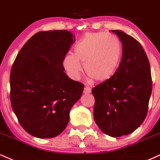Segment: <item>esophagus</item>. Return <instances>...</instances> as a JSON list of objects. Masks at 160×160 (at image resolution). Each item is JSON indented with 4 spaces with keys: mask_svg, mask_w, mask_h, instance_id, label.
Returning a JSON list of instances; mask_svg holds the SVG:
<instances>
[{
    "mask_svg": "<svg viewBox=\"0 0 160 160\" xmlns=\"http://www.w3.org/2000/svg\"><path fill=\"white\" fill-rule=\"evenodd\" d=\"M84 93H91V89L90 87H85L84 88Z\"/></svg>",
    "mask_w": 160,
    "mask_h": 160,
    "instance_id": "1",
    "label": "esophagus"
}]
</instances>
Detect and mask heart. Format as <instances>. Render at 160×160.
Listing matches in <instances>:
<instances>
[{"label": "heart", "instance_id": "1", "mask_svg": "<svg viewBox=\"0 0 160 160\" xmlns=\"http://www.w3.org/2000/svg\"><path fill=\"white\" fill-rule=\"evenodd\" d=\"M74 52L65 56L63 66L75 79L80 77L82 62L88 76L97 82H106L117 72L122 58L121 41L105 32L86 33L76 43Z\"/></svg>", "mask_w": 160, "mask_h": 160}]
</instances>
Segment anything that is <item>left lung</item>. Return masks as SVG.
Masks as SVG:
<instances>
[{"label": "left lung", "instance_id": "obj_1", "mask_svg": "<svg viewBox=\"0 0 160 160\" xmlns=\"http://www.w3.org/2000/svg\"><path fill=\"white\" fill-rule=\"evenodd\" d=\"M123 46L117 72L92 89L93 118L108 136L121 137L134 132L145 119L152 92L151 67L147 54L136 39L115 30Z\"/></svg>", "mask_w": 160, "mask_h": 160}]
</instances>
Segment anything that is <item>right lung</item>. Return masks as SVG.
<instances>
[{
	"label": "right lung",
	"mask_w": 160,
	"mask_h": 160,
	"mask_svg": "<svg viewBox=\"0 0 160 160\" xmlns=\"http://www.w3.org/2000/svg\"><path fill=\"white\" fill-rule=\"evenodd\" d=\"M74 37L64 30L38 32L24 45L12 64L11 106L21 126L37 138L61 134L83 92V84L69 78L63 65Z\"/></svg>",
	"instance_id": "obj_1"
}]
</instances>
